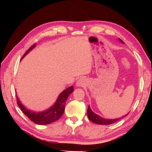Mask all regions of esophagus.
<instances>
[{
    "instance_id": "1",
    "label": "esophagus",
    "mask_w": 152,
    "mask_h": 152,
    "mask_svg": "<svg viewBox=\"0 0 152 152\" xmlns=\"http://www.w3.org/2000/svg\"><path fill=\"white\" fill-rule=\"evenodd\" d=\"M82 80H79L77 81V84L78 86H81V85H82Z\"/></svg>"
}]
</instances>
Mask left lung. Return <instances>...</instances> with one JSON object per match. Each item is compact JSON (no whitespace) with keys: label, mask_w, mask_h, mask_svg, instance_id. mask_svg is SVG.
I'll return each instance as SVG.
<instances>
[{"label":"left lung","mask_w":152,"mask_h":152,"mask_svg":"<svg viewBox=\"0 0 152 152\" xmlns=\"http://www.w3.org/2000/svg\"><path fill=\"white\" fill-rule=\"evenodd\" d=\"M120 41L122 42V40H120ZM87 115H88V119L90 120L91 122H94V123L98 124H104V125L113 124V123H114V122L118 121V120L120 119V118H118V119H114V120L104 119V118L100 117V116L97 115L95 113H93V112L91 111V108L89 106L88 107V110H87Z\"/></svg>","instance_id":"8db88e82"}]
</instances>
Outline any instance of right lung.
<instances>
[{"label": "right lung", "instance_id": "1", "mask_svg": "<svg viewBox=\"0 0 152 152\" xmlns=\"http://www.w3.org/2000/svg\"><path fill=\"white\" fill-rule=\"evenodd\" d=\"M34 46L35 44H33L26 52L23 57L26 54H28ZM73 91V86L68 87V88H66L65 91H64L59 95L55 105L46 110V111L40 112V113L31 112L30 111H29L28 109H27L26 107L21 104V103H20V102L19 101V99H18L17 97H16V102H17L18 107H20V109L23 111V113L30 120H32V122H34V123L37 124H41V125L42 124H48L57 121L58 119H59L61 117V115H63L64 112V110H65V104L66 99H67L68 95L70 93H72Z\"/></svg>", "mask_w": 152, "mask_h": 152}]
</instances>
